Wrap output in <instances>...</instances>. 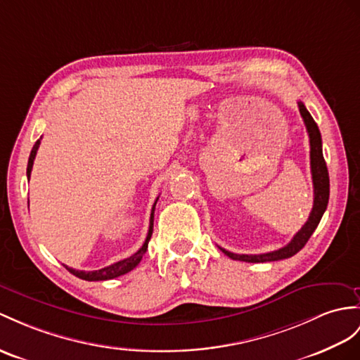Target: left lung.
Wrapping results in <instances>:
<instances>
[{"instance_id":"8db88e82","label":"left lung","mask_w":360,"mask_h":360,"mask_svg":"<svg viewBox=\"0 0 360 360\" xmlns=\"http://www.w3.org/2000/svg\"><path fill=\"white\" fill-rule=\"evenodd\" d=\"M297 107H300V112L304 119V124L307 128V133L310 137V168H311V179H313V188H314V200H313V209L310 212L309 220L301 227V231L297 232L293 240L287 244V246L269 252V253H259V255H240V253H232L226 249H221L227 257L236 259V261H246V262H267V261H278V259H285L293 257L295 253L300 252L311 233L316 229L321 218L326 212L327 205H328V197H330V179H328V169L326 160H323L322 154V139L319 128L316 122L313 120L311 114L307 111L305 105L302 102H297Z\"/></svg>"}]
</instances>
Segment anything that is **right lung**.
<instances>
[{"instance_id": "right-lung-1", "label": "right lung", "mask_w": 360, "mask_h": 360, "mask_svg": "<svg viewBox=\"0 0 360 360\" xmlns=\"http://www.w3.org/2000/svg\"><path fill=\"white\" fill-rule=\"evenodd\" d=\"M39 143H41V139L37 140V143L33 145L32 148V153H30V157H29V163H27V179H30V172H32V168H33V160L34 157H37V151L39 148ZM159 200V198H157ZM155 200V203H157ZM155 203L153 206V210H151V218H150V231H148V235H146V240L143 243V246L140 248L134 255H131L129 258H125L122 261H117L114 262V264L108 266V267H103L101 270H93V271H84V270H76V269H72L65 266V269L70 271V274H73L75 276L81 278V279H85V281H105V279H112V278H117L120 275H125L128 274V271L133 270L140 259H142V257L145 255V252L148 249V243H150L151 240V235H153V227H154V209H155Z\"/></svg>"}]
</instances>
